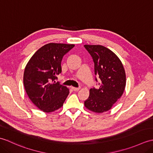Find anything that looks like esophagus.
I'll return each mask as SVG.
<instances>
[{
  "label": "esophagus",
  "mask_w": 153,
  "mask_h": 153,
  "mask_svg": "<svg viewBox=\"0 0 153 153\" xmlns=\"http://www.w3.org/2000/svg\"><path fill=\"white\" fill-rule=\"evenodd\" d=\"M71 89H72L73 91H79L80 89V87H71Z\"/></svg>",
  "instance_id": "1"
}]
</instances>
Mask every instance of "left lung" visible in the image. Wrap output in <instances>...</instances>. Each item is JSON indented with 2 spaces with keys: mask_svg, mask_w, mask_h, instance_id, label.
I'll return each mask as SVG.
<instances>
[{
  "mask_svg": "<svg viewBox=\"0 0 153 153\" xmlns=\"http://www.w3.org/2000/svg\"><path fill=\"white\" fill-rule=\"evenodd\" d=\"M84 47L93 58L95 81L99 85L98 88L90 89L89 96L84 105L95 112L108 111L125 89L124 68L118 57L108 48L102 45H85ZM97 77L100 78L99 82Z\"/></svg>",
  "mask_w": 153,
  "mask_h": 153,
  "instance_id": "left-lung-1",
  "label": "left lung"
}]
</instances>
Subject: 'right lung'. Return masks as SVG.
Segmentation results:
<instances>
[{"label": "right lung", "mask_w": 153, "mask_h": 153, "mask_svg": "<svg viewBox=\"0 0 153 153\" xmlns=\"http://www.w3.org/2000/svg\"><path fill=\"white\" fill-rule=\"evenodd\" d=\"M74 45L48 43L40 48L28 62L24 85L29 98L38 108L51 112L63 105L69 89L56 82L62 72L61 62Z\"/></svg>", "instance_id": "obj_1"}]
</instances>
